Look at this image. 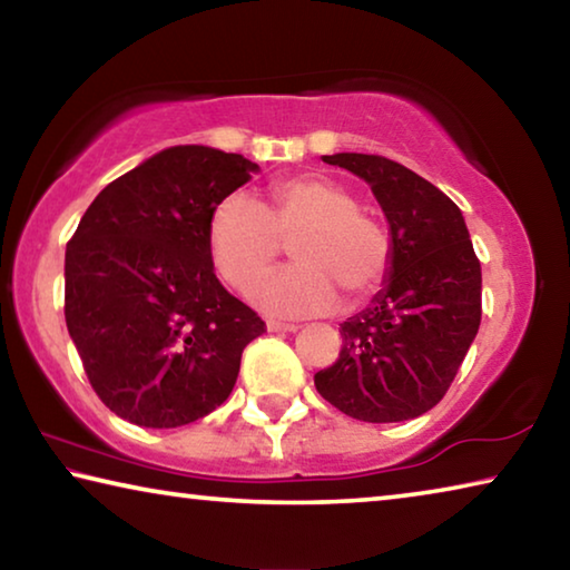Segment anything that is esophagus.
<instances>
[{
  "mask_svg": "<svg viewBox=\"0 0 570 570\" xmlns=\"http://www.w3.org/2000/svg\"><path fill=\"white\" fill-rule=\"evenodd\" d=\"M268 332H276V334H286V332H298V324H282V322H268L266 324Z\"/></svg>",
  "mask_w": 570,
  "mask_h": 570,
  "instance_id": "esophagus-1",
  "label": "esophagus"
}]
</instances>
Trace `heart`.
<instances>
[{
    "label": "heart",
    "mask_w": 570,
    "mask_h": 570,
    "mask_svg": "<svg viewBox=\"0 0 570 570\" xmlns=\"http://www.w3.org/2000/svg\"><path fill=\"white\" fill-rule=\"evenodd\" d=\"M294 266L266 276L250 298L282 320L322 314L340 302L362 304L390 272V240L370 216L356 210L346 188L324 176L278 180L262 206L230 193L208 220L210 262L238 292L276 262L284 238Z\"/></svg>",
    "instance_id": "obj_1"
}]
</instances>
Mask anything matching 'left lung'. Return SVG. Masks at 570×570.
I'll return each instance as SVG.
<instances>
[{
    "mask_svg": "<svg viewBox=\"0 0 570 570\" xmlns=\"http://www.w3.org/2000/svg\"><path fill=\"white\" fill-rule=\"evenodd\" d=\"M322 158L372 188L390 224V272L366 308L340 326V360L314 384L354 420L420 417L445 397L480 326L482 274L465 218L440 188L390 158Z\"/></svg>",
    "mask_w": 570,
    "mask_h": 570,
    "instance_id": "obj_1",
    "label": "left lung"
}]
</instances>
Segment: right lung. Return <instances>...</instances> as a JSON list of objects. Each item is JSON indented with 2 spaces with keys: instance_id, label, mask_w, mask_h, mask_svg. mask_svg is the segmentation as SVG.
<instances>
[{
  "instance_id": "right-lung-1",
  "label": "right lung",
  "mask_w": 570,
  "mask_h": 570,
  "mask_svg": "<svg viewBox=\"0 0 570 570\" xmlns=\"http://www.w3.org/2000/svg\"><path fill=\"white\" fill-rule=\"evenodd\" d=\"M254 163L173 146L98 198L65 250V322L92 390L140 428H180L226 402L264 334L214 272L208 220Z\"/></svg>"
}]
</instances>
